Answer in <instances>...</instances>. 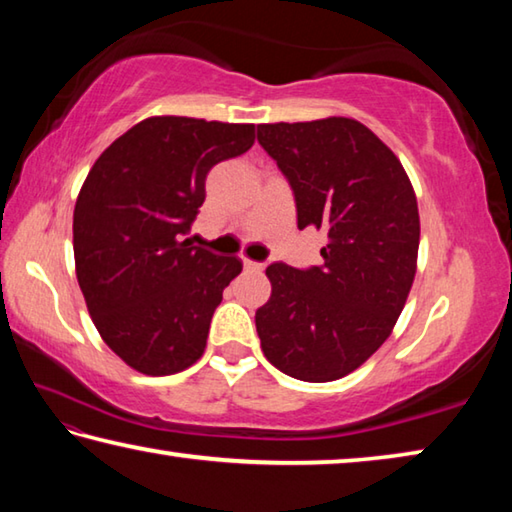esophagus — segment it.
<instances>
[{
    "mask_svg": "<svg viewBox=\"0 0 512 512\" xmlns=\"http://www.w3.org/2000/svg\"><path fill=\"white\" fill-rule=\"evenodd\" d=\"M244 266L248 268V271H264V264L262 262H253V259H244Z\"/></svg>",
    "mask_w": 512,
    "mask_h": 512,
    "instance_id": "obj_1",
    "label": "esophagus"
}]
</instances>
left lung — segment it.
<instances>
[{"label": "left lung", "mask_w": 512, "mask_h": 512, "mask_svg": "<svg viewBox=\"0 0 512 512\" xmlns=\"http://www.w3.org/2000/svg\"><path fill=\"white\" fill-rule=\"evenodd\" d=\"M257 140L289 180L298 228L327 232L323 266L266 268L262 352L293 379H341L381 348L409 298L418 198L397 155L352 117L259 124Z\"/></svg>", "instance_id": "1"}]
</instances>
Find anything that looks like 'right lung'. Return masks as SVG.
Returning <instances> with one entry per match:
<instances>
[{"label": "right lung", "instance_id": "right-lung-1", "mask_svg": "<svg viewBox=\"0 0 512 512\" xmlns=\"http://www.w3.org/2000/svg\"><path fill=\"white\" fill-rule=\"evenodd\" d=\"M253 142V124L149 117L85 178L74 207L76 280L101 339L142 375H173L203 357L214 309L244 264L185 237L207 171Z\"/></svg>", "mask_w": 512, "mask_h": 512}]
</instances>
